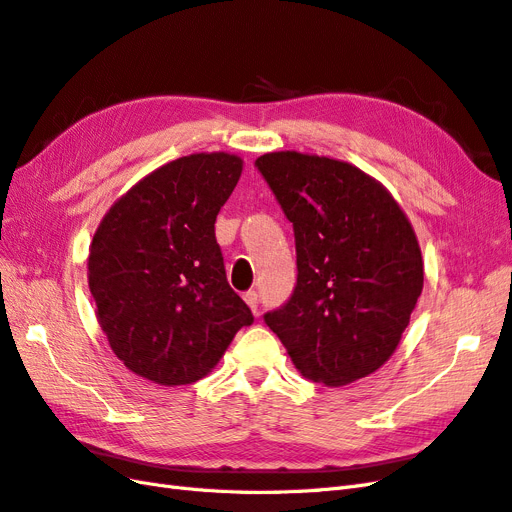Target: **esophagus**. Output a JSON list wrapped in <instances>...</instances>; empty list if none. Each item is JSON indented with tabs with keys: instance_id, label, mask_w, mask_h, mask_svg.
<instances>
[{
	"instance_id": "esophagus-1",
	"label": "esophagus",
	"mask_w": 512,
	"mask_h": 512,
	"mask_svg": "<svg viewBox=\"0 0 512 512\" xmlns=\"http://www.w3.org/2000/svg\"><path fill=\"white\" fill-rule=\"evenodd\" d=\"M243 301H245L247 305H250V309L256 314V309H258V292H256V290H247V292L243 294Z\"/></svg>"
}]
</instances>
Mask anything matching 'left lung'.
<instances>
[{"mask_svg":"<svg viewBox=\"0 0 512 512\" xmlns=\"http://www.w3.org/2000/svg\"><path fill=\"white\" fill-rule=\"evenodd\" d=\"M292 222L297 286L265 314L307 380L344 386L399 346L423 290L412 224L380 181L348 162L273 151L256 160Z\"/></svg>","mask_w":512,"mask_h":512,"instance_id":"left-lung-1","label":"left lung"}]
</instances>
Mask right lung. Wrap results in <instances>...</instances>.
Instances as JSON below:
<instances>
[{
	"mask_svg": "<svg viewBox=\"0 0 512 512\" xmlns=\"http://www.w3.org/2000/svg\"><path fill=\"white\" fill-rule=\"evenodd\" d=\"M243 160L192 153L153 170L106 211L89 247L96 316L117 359L162 386L192 384L254 322L226 280L215 218Z\"/></svg>",
	"mask_w": 512,
	"mask_h": 512,
	"instance_id": "add662e5",
	"label": "right lung"
}]
</instances>
